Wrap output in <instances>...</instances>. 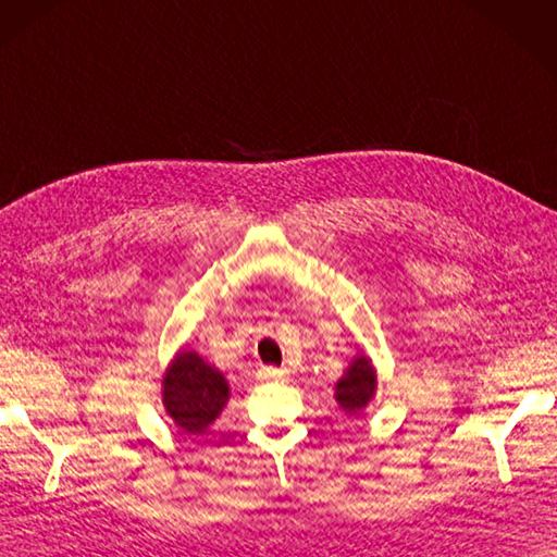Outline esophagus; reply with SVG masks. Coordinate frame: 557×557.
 <instances>
[{
    "label": "esophagus",
    "mask_w": 557,
    "mask_h": 557,
    "mask_svg": "<svg viewBox=\"0 0 557 557\" xmlns=\"http://www.w3.org/2000/svg\"><path fill=\"white\" fill-rule=\"evenodd\" d=\"M287 376H289V372L282 367H261L259 369V379H263V381H284Z\"/></svg>",
    "instance_id": "34e87169"
}]
</instances>
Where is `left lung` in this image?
<instances>
[{
    "instance_id": "obj_1",
    "label": "left lung",
    "mask_w": 557,
    "mask_h": 557,
    "mask_svg": "<svg viewBox=\"0 0 557 557\" xmlns=\"http://www.w3.org/2000/svg\"><path fill=\"white\" fill-rule=\"evenodd\" d=\"M374 369L364 355H360V358L350 364L346 376L336 383V400L346 411H350V414H358V411L367 407V403L374 397Z\"/></svg>"
}]
</instances>
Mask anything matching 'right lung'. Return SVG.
Returning <instances> with one entry per match:
<instances>
[{"label":"right lung","mask_w":557,"mask_h":557,"mask_svg":"<svg viewBox=\"0 0 557 557\" xmlns=\"http://www.w3.org/2000/svg\"><path fill=\"white\" fill-rule=\"evenodd\" d=\"M227 403V383L197 352H181L164 379V407L183 433H205Z\"/></svg>","instance_id":"add662e5"}]
</instances>
